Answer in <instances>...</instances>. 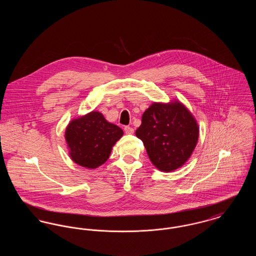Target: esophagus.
<instances>
[{"mask_svg": "<svg viewBox=\"0 0 256 256\" xmlns=\"http://www.w3.org/2000/svg\"><path fill=\"white\" fill-rule=\"evenodd\" d=\"M124 132L126 134H132L134 132V130L132 128V126H124Z\"/></svg>", "mask_w": 256, "mask_h": 256, "instance_id": "esophagus-1", "label": "esophagus"}]
</instances>
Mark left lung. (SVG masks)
I'll return each instance as SVG.
<instances>
[{
  "label": "left lung",
  "instance_id": "obj_1",
  "mask_svg": "<svg viewBox=\"0 0 256 256\" xmlns=\"http://www.w3.org/2000/svg\"><path fill=\"white\" fill-rule=\"evenodd\" d=\"M198 134L195 117L178 100L152 104L135 132L144 143L152 163L165 172L180 168L190 158Z\"/></svg>",
  "mask_w": 256,
  "mask_h": 256
}]
</instances>
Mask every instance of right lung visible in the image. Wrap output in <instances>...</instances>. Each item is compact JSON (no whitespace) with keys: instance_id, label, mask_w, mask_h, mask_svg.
<instances>
[{"instance_id":"1","label":"right lung","mask_w":256,"mask_h":256,"mask_svg":"<svg viewBox=\"0 0 256 256\" xmlns=\"http://www.w3.org/2000/svg\"><path fill=\"white\" fill-rule=\"evenodd\" d=\"M122 134V128L108 122L100 112L91 111L69 122L65 140L74 163L96 169L110 158L112 146Z\"/></svg>"}]
</instances>
